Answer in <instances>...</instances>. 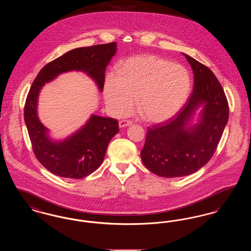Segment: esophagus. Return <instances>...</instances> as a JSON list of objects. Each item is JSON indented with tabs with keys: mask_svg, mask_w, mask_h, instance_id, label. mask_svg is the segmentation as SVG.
Returning <instances> with one entry per match:
<instances>
[{
	"mask_svg": "<svg viewBox=\"0 0 251 251\" xmlns=\"http://www.w3.org/2000/svg\"><path fill=\"white\" fill-rule=\"evenodd\" d=\"M132 124V121L131 120H120V128H123V127H127V126H130Z\"/></svg>",
	"mask_w": 251,
	"mask_h": 251,
	"instance_id": "obj_1",
	"label": "esophagus"
}]
</instances>
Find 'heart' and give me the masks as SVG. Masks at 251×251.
<instances>
[{
  "label": "heart",
  "instance_id": "1",
  "mask_svg": "<svg viewBox=\"0 0 251 251\" xmlns=\"http://www.w3.org/2000/svg\"><path fill=\"white\" fill-rule=\"evenodd\" d=\"M190 90L191 77L183 66L146 54L123 60L119 73L109 72L103 85L106 105L114 115L128 114L137 98L139 115L152 123L174 117Z\"/></svg>",
  "mask_w": 251,
  "mask_h": 251
}]
</instances>
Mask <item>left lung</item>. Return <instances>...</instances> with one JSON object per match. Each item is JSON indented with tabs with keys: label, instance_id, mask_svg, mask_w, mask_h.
<instances>
[{
	"label": "left lung",
	"instance_id": "8db88e82",
	"mask_svg": "<svg viewBox=\"0 0 251 251\" xmlns=\"http://www.w3.org/2000/svg\"><path fill=\"white\" fill-rule=\"evenodd\" d=\"M184 55L194 72L193 92L173 118L148 128L141 151L145 167L164 178L187 176L205 166L214 155L228 120L227 98L215 74ZM202 104L201 121L187 127L194 111Z\"/></svg>",
	"mask_w": 251,
	"mask_h": 251
}]
</instances>
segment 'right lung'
Returning <instances> with one entry per match:
<instances>
[{"label": "right lung", "instance_id": "obj_1", "mask_svg": "<svg viewBox=\"0 0 251 251\" xmlns=\"http://www.w3.org/2000/svg\"><path fill=\"white\" fill-rule=\"evenodd\" d=\"M116 50V42L72 50L44 66L31 85L24 105V121L36 159L56 176L82 179L97 170L104 159L110 140L120 130L119 121L93 115L72 136L53 142L37 118L38 93L44 84L58 74L71 71L86 72L101 91L106 66Z\"/></svg>", "mask_w": 251, "mask_h": 251}]
</instances>
